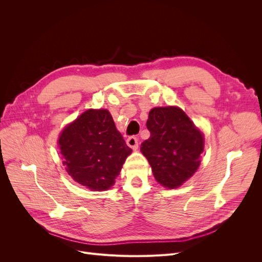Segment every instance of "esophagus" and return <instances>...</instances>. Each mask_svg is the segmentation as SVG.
Here are the masks:
<instances>
[{
    "label": "esophagus",
    "instance_id": "34e87169",
    "mask_svg": "<svg viewBox=\"0 0 262 262\" xmlns=\"http://www.w3.org/2000/svg\"><path fill=\"white\" fill-rule=\"evenodd\" d=\"M126 145L131 147L132 149H137L139 146V140L136 137H130L126 140Z\"/></svg>",
    "mask_w": 262,
    "mask_h": 262
}]
</instances>
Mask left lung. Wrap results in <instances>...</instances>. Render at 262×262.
I'll list each match as a JSON object with an SVG mask.
<instances>
[{"label":"left lung","instance_id":"left-lung-1","mask_svg":"<svg viewBox=\"0 0 262 262\" xmlns=\"http://www.w3.org/2000/svg\"><path fill=\"white\" fill-rule=\"evenodd\" d=\"M146 126L150 137L141 144V152L154 178L165 188H178L199 168L203 133L177 106L152 108Z\"/></svg>","mask_w":262,"mask_h":262}]
</instances>
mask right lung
I'll list each match as a JSON object with an SVG mask.
<instances>
[{
  "instance_id": "1",
  "label": "right lung",
  "mask_w": 262,
  "mask_h": 262,
  "mask_svg": "<svg viewBox=\"0 0 262 262\" xmlns=\"http://www.w3.org/2000/svg\"><path fill=\"white\" fill-rule=\"evenodd\" d=\"M58 145L67 172L93 191L112 188L132 153L107 109H87L61 131Z\"/></svg>"
}]
</instances>
